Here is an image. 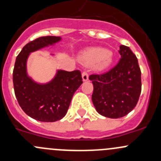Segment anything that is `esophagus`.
I'll list each match as a JSON object with an SVG mask.
<instances>
[{"mask_svg": "<svg viewBox=\"0 0 161 161\" xmlns=\"http://www.w3.org/2000/svg\"><path fill=\"white\" fill-rule=\"evenodd\" d=\"M82 80H83V81H87V80H88L89 75H88V72H87L86 71H84L83 72H82Z\"/></svg>", "mask_w": 161, "mask_h": 161, "instance_id": "34e87169", "label": "esophagus"}]
</instances>
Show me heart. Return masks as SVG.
Wrapping results in <instances>:
<instances>
[{"label":"heart","instance_id":"heart-1","mask_svg":"<svg viewBox=\"0 0 161 161\" xmlns=\"http://www.w3.org/2000/svg\"><path fill=\"white\" fill-rule=\"evenodd\" d=\"M82 60L88 64L98 62L99 69H104L111 63L112 54L102 48H92L83 53Z\"/></svg>","mask_w":161,"mask_h":161}]
</instances>
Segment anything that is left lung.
<instances>
[{
	"instance_id": "obj_1",
	"label": "left lung",
	"mask_w": 161,
	"mask_h": 161,
	"mask_svg": "<svg viewBox=\"0 0 161 161\" xmlns=\"http://www.w3.org/2000/svg\"><path fill=\"white\" fill-rule=\"evenodd\" d=\"M121 58L115 66L101 74H92V100L103 116L119 118L134 109L142 90L141 70L138 59L129 47L121 45Z\"/></svg>"
}]
</instances>
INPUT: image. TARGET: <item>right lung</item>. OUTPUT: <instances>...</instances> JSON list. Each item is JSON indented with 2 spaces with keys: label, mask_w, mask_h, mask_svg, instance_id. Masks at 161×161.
<instances>
[{
  "label": "right lung",
  "mask_w": 161,
  "mask_h": 161,
  "mask_svg": "<svg viewBox=\"0 0 161 161\" xmlns=\"http://www.w3.org/2000/svg\"><path fill=\"white\" fill-rule=\"evenodd\" d=\"M61 37L47 36L27 43L17 56L13 70V85L18 103L23 111L33 119L53 122L67 113L75 92L82 83L81 71L60 70L47 84L34 82L26 74V61L30 53L52 45Z\"/></svg>",
  "instance_id": "1"
}]
</instances>
